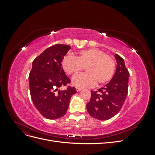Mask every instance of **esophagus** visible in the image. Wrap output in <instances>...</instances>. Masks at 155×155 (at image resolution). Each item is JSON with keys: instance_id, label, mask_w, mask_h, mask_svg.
Returning a JSON list of instances; mask_svg holds the SVG:
<instances>
[{"instance_id": "esophagus-1", "label": "esophagus", "mask_w": 155, "mask_h": 155, "mask_svg": "<svg viewBox=\"0 0 155 155\" xmlns=\"http://www.w3.org/2000/svg\"><path fill=\"white\" fill-rule=\"evenodd\" d=\"M76 91H77L78 92H79V91H81L82 90V88H80V87H76Z\"/></svg>"}]
</instances>
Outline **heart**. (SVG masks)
Here are the masks:
<instances>
[{
  "mask_svg": "<svg viewBox=\"0 0 155 155\" xmlns=\"http://www.w3.org/2000/svg\"><path fill=\"white\" fill-rule=\"evenodd\" d=\"M62 67L68 75L75 76L86 67L87 73L78 75L72 79L73 85L78 87L101 86L109 83L114 76L115 62L105 52L96 48L79 51L76 58L71 55L64 56Z\"/></svg>",
  "mask_w": 155,
  "mask_h": 155,
  "instance_id": "obj_1",
  "label": "heart"
}]
</instances>
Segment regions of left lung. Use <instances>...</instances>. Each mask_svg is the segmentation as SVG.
Returning <instances> with one entry per match:
<instances>
[{
  "label": "left lung",
  "mask_w": 155,
  "mask_h": 155,
  "mask_svg": "<svg viewBox=\"0 0 155 155\" xmlns=\"http://www.w3.org/2000/svg\"><path fill=\"white\" fill-rule=\"evenodd\" d=\"M117 65L116 72L109 83L97 91H91V100L87 110L91 116L99 120H107L121 110L128 93L129 73L124 60L114 55Z\"/></svg>",
  "instance_id": "1"
}]
</instances>
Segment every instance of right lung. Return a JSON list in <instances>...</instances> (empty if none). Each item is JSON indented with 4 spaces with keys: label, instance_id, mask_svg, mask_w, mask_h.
I'll return each mask as SVG.
<instances>
[{
    "label": "right lung",
    "instance_id": "1",
    "mask_svg": "<svg viewBox=\"0 0 155 155\" xmlns=\"http://www.w3.org/2000/svg\"><path fill=\"white\" fill-rule=\"evenodd\" d=\"M70 48L69 45H55L32 63L28 78L31 97L36 109L47 119L63 117L67 113L70 98L77 92L75 87H69L63 91L59 89L70 82L61 64Z\"/></svg>",
    "mask_w": 155,
    "mask_h": 155
}]
</instances>
